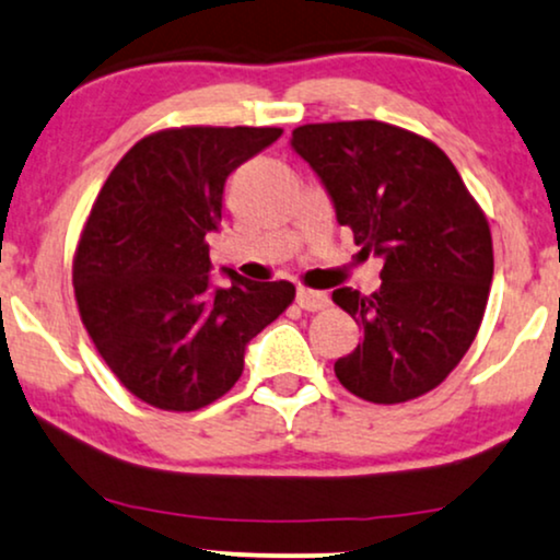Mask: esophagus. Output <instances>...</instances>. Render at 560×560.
Returning a JSON list of instances; mask_svg holds the SVG:
<instances>
[{
    "mask_svg": "<svg viewBox=\"0 0 560 560\" xmlns=\"http://www.w3.org/2000/svg\"><path fill=\"white\" fill-rule=\"evenodd\" d=\"M295 303H299L303 312H322V308L329 306V299H327V293H322V291H308V288H299Z\"/></svg>",
    "mask_w": 560,
    "mask_h": 560,
    "instance_id": "1",
    "label": "esophagus"
}]
</instances>
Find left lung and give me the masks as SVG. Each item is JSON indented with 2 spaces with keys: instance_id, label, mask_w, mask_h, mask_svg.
<instances>
[{
  "instance_id": "left-lung-1",
  "label": "left lung",
  "mask_w": 560,
  "mask_h": 560,
  "mask_svg": "<svg viewBox=\"0 0 560 560\" xmlns=\"http://www.w3.org/2000/svg\"><path fill=\"white\" fill-rule=\"evenodd\" d=\"M291 144L327 186L361 252L384 259L382 288H337L363 329L335 363L340 384L376 405L436 389L478 335L493 280L486 212L436 142L374 119L303 124Z\"/></svg>"
}]
</instances>
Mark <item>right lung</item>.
<instances>
[{"mask_svg":"<svg viewBox=\"0 0 560 560\" xmlns=\"http://www.w3.org/2000/svg\"><path fill=\"white\" fill-rule=\"evenodd\" d=\"M280 127H174L116 163L72 259L80 319L114 376L142 402L191 412L238 382L244 350L291 306L288 280L228 269L210 288L207 233L223 220L225 178Z\"/></svg>","mask_w":560,"mask_h":560,"instance_id":"obj_1","label":"right lung"}]
</instances>
